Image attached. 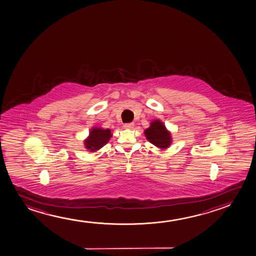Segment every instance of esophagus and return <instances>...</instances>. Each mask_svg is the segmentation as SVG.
<instances>
[{
  "label": "esophagus",
  "instance_id": "obj_1",
  "mask_svg": "<svg viewBox=\"0 0 256 256\" xmlns=\"http://www.w3.org/2000/svg\"><path fill=\"white\" fill-rule=\"evenodd\" d=\"M134 126V123H126V124H124V125H123L124 128H126V130H132Z\"/></svg>",
  "mask_w": 256,
  "mask_h": 256
}]
</instances>
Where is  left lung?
<instances>
[{
    "mask_svg": "<svg viewBox=\"0 0 256 256\" xmlns=\"http://www.w3.org/2000/svg\"><path fill=\"white\" fill-rule=\"evenodd\" d=\"M144 134L147 140L158 148L164 150L172 144L170 133L160 120H152L150 126L144 130Z\"/></svg>",
    "mask_w": 256,
    "mask_h": 256,
    "instance_id": "8db88e82",
    "label": "left lung"
}]
</instances>
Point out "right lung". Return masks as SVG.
<instances>
[{"mask_svg": "<svg viewBox=\"0 0 256 256\" xmlns=\"http://www.w3.org/2000/svg\"><path fill=\"white\" fill-rule=\"evenodd\" d=\"M112 136L111 130L95 126L90 131L89 136L84 140L86 148H88L90 152H96L108 144Z\"/></svg>", "mask_w": 256, "mask_h": 256, "instance_id": "1", "label": "right lung"}]
</instances>
